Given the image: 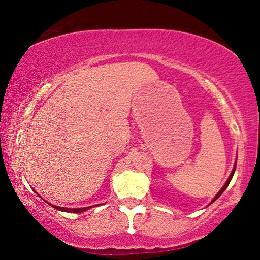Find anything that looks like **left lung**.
<instances>
[{"mask_svg":"<svg viewBox=\"0 0 260 260\" xmlns=\"http://www.w3.org/2000/svg\"><path fill=\"white\" fill-rule=\"evenodd\" d=\"M235 169H236V161H235V165H234V168H233V170H232V172H231V175H230V177H229V179H227V181H226V183H225V185L224 186H222V188L219 190V192H218L217 193V195H216V197L215 198H213L212 199V201L210 202V204L211 203H213V202H215L216 201V200L218 199V198H219L220 197V195L222 194V193H224V190L227 188V186H229L230 185V183H231V180H232V178H233V176H234V172H235Z\"/></svg>","mask_w":260,"mask_h":260,"instance_id":"8db88e82","label":"left lung"}]
</instances>
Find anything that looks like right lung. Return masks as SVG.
I'll return each instance as SVG.
<instances>
[{
	"mask_svg": "<svg viewBox=\"0 0 260 260\" xmlns=\"http://www.w3.org/2000/svg\"><path fill=\"white\" fill-rule=\"evenodd\" d=\"M38 195H39V194H38ZM48 204H50V206H51L52 208L57 209V210H59V211H63V212H74V213H81V212H83V211L89 210V209L91 208V207H85V208H74V209H71V208H65V207H57V206H54V204H51V203H49V202H48ZM97 206H99V204H97ZM93 207H94V206H93Z\"/></svg>",
	"mask_w": 260,
	"mask_h": 260,
	"instance_id": "add662e5",
	"label": "right lung"
}]
</instances>
